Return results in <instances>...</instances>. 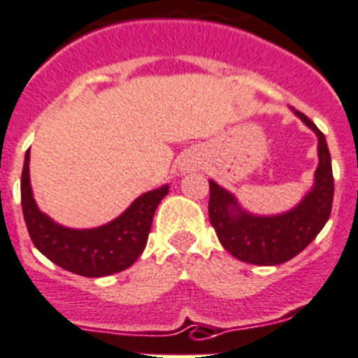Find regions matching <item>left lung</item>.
<instances>
[{"label":"left lung","mask_w":358,"mask_h":358,"mask_svg":"<svg viewBox=\"0 0 358 358\" xmlns=\"http://www.w3.org/2000/svg\"><path fill=\"white\" fill-rule=\"evenodd\" d=\"M317 134V156L314 188L289 213L278 216H254L239 208L234 196L215 181H209V222L220 243L236 259L259 266H275L300 254L324 227L334 201V173L329 145L316 124L294 110Z\"/></svg>","instance_id":"1"}]
</instances>
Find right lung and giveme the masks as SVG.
I'll use <instances>...</instances> for the list:
<instances>
[{"label": "right lung", "instance_id": "obj_1", "mask_svg": "<svg viewBox=\"0 0 358 358\" xmlns=\"http://www.w3.org/2000/svg\"><path fill=\"white\" fill-rule=\"evenodd\" d=\"M169 186L140 195L122 215L97 229L76 231L55 224L38 211L29 186V149L21 176V204L29 238L41 254L64 270L83 277H104L129 268L147 245L157 204Z\"/></svg>", "mask_w": 358, "mask_h": 358}]
</instances>
